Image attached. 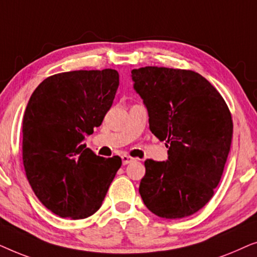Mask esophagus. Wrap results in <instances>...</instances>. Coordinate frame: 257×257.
<instances>
[{
  "label": "esophagus",
  "instance_id": "obj_1",
  "mask_svg": "<svg viewBox=\"0 0 257 257\" xmlns=\"http://www.w3.org/2000/svg\"><path fill=\"white\" fill-rule=\"evenodd\" d=\"M121 160H122V165H127L130 163H132L133 158H131L130 156H126V154H124V156H121Z\"/></svg>",
  "mask_w": 257,
  "mask_h": 257
}]
</instances>
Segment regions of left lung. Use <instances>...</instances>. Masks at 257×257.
I'll use <instances>...</instances> for the list:
<instances>
[{"instance_id": "8db88e82", "label": "left lung", "mask_w": 257, "mask_h": 257, "mask_svg": "<svg viewBox=\"0 0 257 257\" xmlns=\"http://www.w3.org/2000/svg\"><path fill=\"white\" fill-rule=\"evenodd\" d=\"M150 130L166 142V161H145L139 193L164 219L201 209L219 185L230 150L233 120L217 90L191 70L145 66L131 71Z\"/></svg>"}]
</instances>
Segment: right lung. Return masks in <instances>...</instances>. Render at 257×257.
<instances>
[{
	"mask_svg": "<svg viewBox=\"0 0 257 257\" xmlns=\"http://www.w3.org/2000/svg\"><path fill=\"white\" fill-rule=\"evenodd\" d=\"M115 70H77L48 77L36 87L23 117V165L40 201L61 217L78 220L100 208L118 156L98 157L84 143L113 103Z\"/></svg>",
	"mask_w": 257,
	"mask_h": 257,
	"instance_id": "obj_1",
	"label": "right lung"
}]
</instances>
